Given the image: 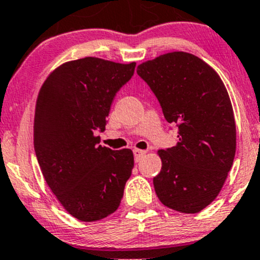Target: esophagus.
Segmentation results:
<instances>
[{"label": "esophagus", "instance_id": "34e87169", "mask_svg": "<svg viewBox=\"0 0 260 260\" xmlns=\"http://www.w3.org/2000/svg\"><path fill=\"white\" fill-rule=\"evenodd\" d=\"M145 153H147V152H145V150H142V149H135V150H133V154H135V160L138 162L145 155Z\"/></svg>", "mask_w": 260, "mask_h": 260}]
</instances>
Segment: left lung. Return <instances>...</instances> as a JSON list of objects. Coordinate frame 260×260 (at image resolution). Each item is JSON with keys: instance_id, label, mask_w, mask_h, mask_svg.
Here are the masks:
<instances>
[{"instance_id": "obj_1", "label": "left lung", "mask_w": 260, "mask_h": 260, "mask_svg": "<svg viewBox=\"0 0 260 260\" xmlns=\"http://www.w3.org/2000/svg\"><path fill=\"white\" fill-rule=\"evenodd\" d=\"M137 74L165 119L178 127V144L158 152L156 196L169 209L198 213L217 198L235 159L236 122L224 84L210 65L185 51L145 61Z\"/></svg>"}]
</instances>
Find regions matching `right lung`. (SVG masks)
Returning a JSON list of instances; mask_svg holds the SVG:
<instances>
[{
	"label": "right lung",
	"instance_id": "obj_1",
	"mask_svg": "<svg viewBox=\"0 0 260 260\" xmlns=\"http://www.w3.org/2000/svg\"><path fill=\"white\" fill-rule=\"evenodd\" d=\"M136 62L93 56L56 68L38 93L34 150L48 186L75 218L93 222L118 209L132 174L131 149L100 145L111 105Z\"/></svg>",
	"mask_w": 260,
	"mask_h": 260
}]
</instances>
